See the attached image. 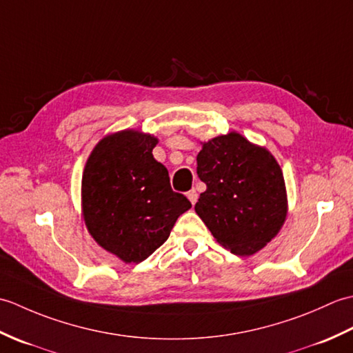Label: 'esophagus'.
<instances>
[{
    "label": "esophagus",
    "mask_w": 353,
    "mask_h": 353,
    "mask_svg": "<svg viewBox=\"0 0 353 353\" xmlns=\"http://www.w3.org/2000/svg\"><path fill=\"white\" fill-rule=\"evenodd\" d=\"M186 197H188V200L191 201V205L194 206L197 203V199H199V194L196 192V190H191L188 194H186Z\"/></svg>",
    "instance_id": "obj_1"
}]
</instances>
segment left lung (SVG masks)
<instances>
[{
  "label": "left lung",
  "instance_id": "obj_1",
  "mask_svg": "<svg viewBox=\"0 0 353 353\" xmlns=\"http://www.w3.org/2000/svg\"><path fill=\"white\" fill-rule=\"evenodd\" d=\"M197 174L206 183L196 212L238 256H252L279 234L288 214L279 163L265 147L230 132L201 142Z\"/></svg>",
  "mask_w": 353,
  "mask_h": 353
}]
</instances>
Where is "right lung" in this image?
<instances>
[{
	"label": "right lung",
	"mask_w": 353,
	"mask_h": 353,
	"mask_svg": "<svg viewBox=\"0 0 353 353\" xmlns=\"http://www.w3.org/2000/svg\"><path fill=\"white\" fill-rule=\"evenodd\" d=\"M157 139L141 130L106 134L81 177V215L101 249L125 264L147 259L191 208L171 190L168 170L153 157Z\"/></svg>",
	"instance_id": "add662e5"
}]
</instances>
